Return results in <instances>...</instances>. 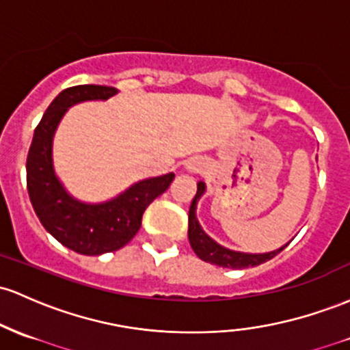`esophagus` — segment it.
I'll return each instance as SVG.
<instances>
[{"label": "esophagus", "instance_id": "1", "mask_svg": "<svg viewBox=\"0 0 350 350\" xmlns=\"http://www.w3.org/2000/svg\"><path fill=\"white\" fill-rule=\"evenodd\" d=\"M187 167H189L191 171H199V166H198V164H189V166H187Z\"/></svg>", "mask_w": 350, "mask_h": 350}]
</instances>
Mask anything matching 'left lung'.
<instances>
[{"mask_svg": "<svg viewBox=\"0 0 350 350\" xmlns=\"http://www.w3.org/2000/svg\"><path fill=\"white\" fill-rule=\"evenodd\" d=\"M206 184L199 183L198 184V193H196L193 202L189 207V229H187V236H189V243L196 256L199 259L206 260V262L216 264L219 267H231V269H245V267H254L259 264L271 260L272 257L278 256L284 247H279L278 251L266 252V254H247V252H237L231 251V249H226L222 245H219L216 241L211 239L207 234L202 231V228L199 226L198 219H196V204H198L199 198L204 194Z\"/></svg>", "mask_w": 350, "mask_h": 350, "instance_id": "1", "label": "left lung"}]
</instances>
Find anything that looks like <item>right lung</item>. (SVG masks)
<instances>
[{
	"label": "right lung",
	"instance_id": "obj_1",
	"mask_svg": "<svg viewBox=\"0 0 350 350\" xmlns=\"http://www.w3.org/2000/svg\"><path fill=\"white\" fill-rule=\"evenodd\" d=\"M116 88L81 84L61 91L34 129L26 159V184L36 216L44 229L71 251L99 256L121 249L136 236L146 207L167 189L174 172L133 184L124 193L99 204H86L66 193L53 169V136L68 107L107 99Z\"/></svg>",
	"mask_w": 350,
	"mask_h": 350
}]
</instances>
